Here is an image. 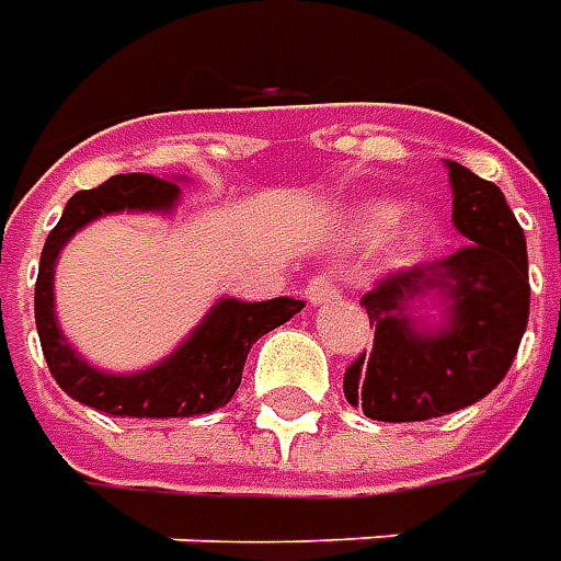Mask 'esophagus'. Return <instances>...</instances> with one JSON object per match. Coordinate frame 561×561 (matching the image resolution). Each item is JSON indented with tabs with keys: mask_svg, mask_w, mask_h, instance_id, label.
Instances as JSON below:
<instances>
[{
	"mask_svg": "<svg viewBox=\"0 0 561 561\" xmlns=\"http://www.w3.org/2000/svg\"><path fill=\"white\" fill-rule=\"evenodd\" d=\"M304 294H307V300L312 304V307H321V304H334V300H340V288H336V282L328 279V276H316V279H309L307 288H304Z\"/></svg>",
	"mask_w": 561,
	"mask_h": 561,
	"instance_id": "obj_1",
	"label": "esophagus"
}]
</instances>
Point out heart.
Returning <instances> with one entry per match:
<instances>
[{
    "mask_svg": "<svg viewBox=\"0 0 561 561\" xmlns=\"http://www.w3.org/2000/svg\"><path fill=\"white\" fill-rule=\"evenodd\" d=\"M403 218V206L391 203V199H376V203H364L352 213V233L362 242H382L391 237ZM434 240V221L419 215L410 218L407 225L398 230V254L401 257H416L431 245Z\"/></svg>",
    "mask_w": 561,
    "mask_h": 561,
    "instance_id": "1",
    "label": "heart"
}]
</instances>
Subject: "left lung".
<instances>
[{
	"label": "left lung",
	"instance_id": "8db88e82",
	"mask_svg": "<svg viewBox=\"0 0 561 561\" xmlns=\"http://www.w3.org/2000/svg\"><path fill=\"white\" fill-rule=\"evenodd\" d=\"M458 252L391 273L362 307L376 324L343 379L352 407L376 422H425L471 407L511 370L528 324L526 233L499 185L446 160ZM431 302L438 319L417 312Z\"/></svg>",
	"mask_w": 561,
	"mask_h": 561
}]
</instances>
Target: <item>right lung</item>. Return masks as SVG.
I'll return each mask as SVG.
<instances>
[{
  "label": "right lung",
  "instance_id": "right-lung-1",
  "mask_svg": "<svg viewBox=\"0 0 561 561\" xmlns=\"http://www.w3.org/2000/svg\"><path fill=\"white\" fill-rule=\"evenodd\" d=\"M179 182L182 175L158 179V175L127 172V175H112L105 185L93 191H78L66 203L62 218L50 230L42 249V264L35 279V328H38L45 362L57 386L69 398L108 416L182 419L225 407L233 398V391L240 389L242 367L254 340L270 334L273 328L285 324L304 309V300L294 297H273L257 304L218 297L197 328L167 358L133 374L100 370L66 340L54 307V273L66 242L81 227H88L103 215H172L182 199Z\"/></svg>",
  "mask_w": 561,
  "mask_h": 561
}]
</instances>
